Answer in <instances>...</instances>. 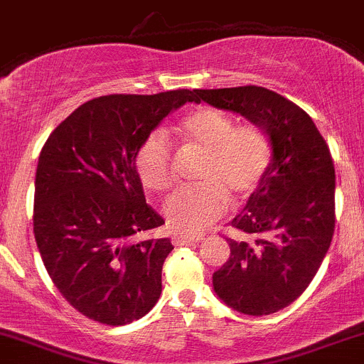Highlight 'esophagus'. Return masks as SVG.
<instances>
[{
  "label": "esophagus",
  "instance_id": "34e87169",
  "mask_svg": "<svg viewBox=\"0 0 364 364\" xmlns=\"http://www.w3.org/2000/svg\"><path fill=\"white\" fill-rule=\"evenodd\" d=\"M200 240H203V236H200V234H183V232H176L174 236H172V243H174L176 247H183V245L196 243V241H200Z\"/></svg>",
  "mask_w": 364,
  "mask_h": 364
}]
</instances>
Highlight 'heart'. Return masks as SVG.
<instances>
[{
    "mask_svg": "<svg viewBox=\"0 0 364 364\" xmlns=\"http://www.w3.org/2000/svg\"><path fill=\"white\" fill-rule=\"evenodd\" d=\"M179 142L203 153L197 185L178 190L164 205L176 230H199L225 213L227 204L248 199L271 164V146L255 124H236L209 105L192 109L178 127ZM135 171L148 190L164 193L174 185L172 149L164 132L146 135L135 153Z\"/></svg>",
    "mask_w": 364,
    "mask_h": 364,
    "instance_id": "b5f03b06",
    "label": "heart"
}]
</instances>
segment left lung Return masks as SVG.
<instances>
[{
	"label": "left lung",
	"instance_id": "8db88e82",
	"mask_svg": "<svg viewBox=\"0 0 364 364\" xmlns=\"http://www.w3.org/2000/svg\"><path fill=\"white\" fill-rule=\"evenodd\" d=\"M196 102L232 111L267 135L271 164L230 225V257L213 289L245 315L289 306L317 274L335 232V165L311 117L260 86L196 90Z\"/></svg>",
	"mask_w": 364,
	"mask_h": 364
}]
</instances>
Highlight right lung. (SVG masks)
Segmentation results:
<instances>
[{"instance_id": "1", "label": "right lung", "mask_w": 364, "mask_h": 364, "mask_svg": "<svg viewBox=\"0 0 364 364\" xmlns=\"http://www.w3.org/2000/svg\"><path fill=\"white\" fill-rule=\"evenodd\" d=\"M196 90L107 95L77 107L43 144L35 176L33 232L61 296L84 317L124 326L161 294L174 250L149 237L164 218L146 204L135 153Z\"/></svg>"}]
</instances>
